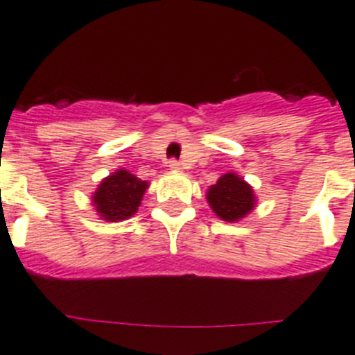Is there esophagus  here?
Here are the masks:
<instances>
[{"label": "esophagus", "mask_w": 355, "mask_h": 355, "mask_svg": "<svg viewBox=\"0 0 355 355\" xmlns=\"http://www.w3.org/2000/svg\"><path fill=\"white\" fill-rule=\"evenodd\" d=\"M168 168L171 169V171H180V169H182V164L178 162V160H175V159H171L168 162Z\"/></svg>", "instance_id": "34e87169"}]
</instances>
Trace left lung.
I'll return each mask as SVG.
<instances>
[{
    "mask_svg": "<svg viewBox=\"0 0 355 355\" xmlns=\"http://www.w3.org/2000/svg\"><path fill=\"white\" fill-rule=\"evenodd\" d=\"M207 200L214 213L225 222H236L254 207L251 186L234 173H225L218 178V182L209 187Z\"/></svg>",
    "mask_w": 355,
    "mask_h": 355,
    "instance_id": "1",
    "label": "left lung"
}]
</instances>
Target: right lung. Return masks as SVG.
Segmentation results:
<instances>
[{"mask_svg":"<svg viewBox=\"0 0 355 355\" xmlns=\"http://www.w3.org/2000/svg\"><path fill=\"white\" fill-rule=\"evenodd\" d=\"M146 189L148 182L126 169H121L101 182L99 189L94 195V204L104 220H126L139 209Z\"/></svg>","mask_w":355,"mask_h":355,"instance_id":"add662e5","label":"right lung"}]
</instances>
